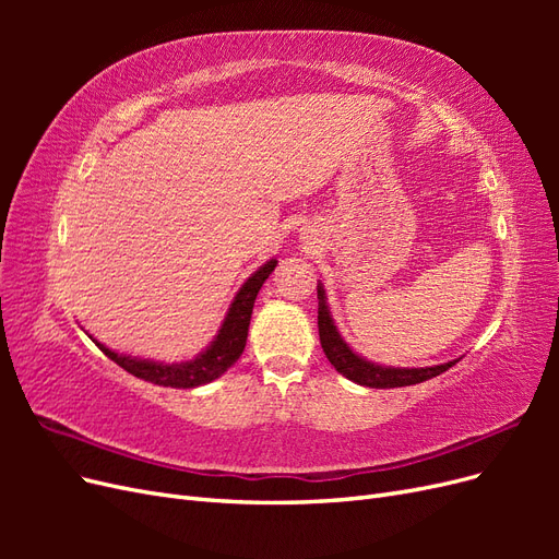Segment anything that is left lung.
Wrapping results in <instances>:
<instances>
[{
    "label": "left lung",
    "mask_w": 559,
    "mask_h": 559,
    "mask_svg": "<svg viewBox=\"0 0 559 559\" xmlns=\"http://www.w3.org/2000/svg\"><path fill=\"white\" fill-rule=\"evenodd\" d=\"M317 298H319V312H317V326H319V341L321 349H324L326 359L331 366L337 370V373L345 376L347 380L370 386V389H392V386H408L431 380L436 376L445 373L448 368H452L460 359L441 364V366H427V368H392V366H378L373 361H368L359 357L343 337L337 333L333 317L326 306V294L324 286H317Z\"/></svg>",
    "instance_id": "obj_1"
}]
</instances>
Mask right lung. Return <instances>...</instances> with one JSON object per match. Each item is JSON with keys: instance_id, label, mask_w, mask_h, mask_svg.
Listing matches in <instances>:
<instances>
[{"instance_id": "add662e5", "label": "right lung", "mask_w": 559, "mask_h": 559, "mask_svg": "<svg viewBox=\"0 0 559 559\" xmlns=\"http://www.w3.org/2000/svg\"><path fill=\"white\" fill-rule=\"evenodd\" d=\"M275 265H277L275 259L263 263L257 273H253L240 286V292L235 294L224 324H222V329H218L212 345L205 352H200L198 357L191 361L160 364V361H148V359H138V357H126V354H118V352L105 347L103 343H97L91 335L93 343L103 349L111 361H116L123 370H128V373H132L140 380L154 382L160 386H175V389H193L200 384H207L216 378H222L245 352L253 300H257L263 282L270 277V273H273Z\"/></svg>"}]
</instances>
